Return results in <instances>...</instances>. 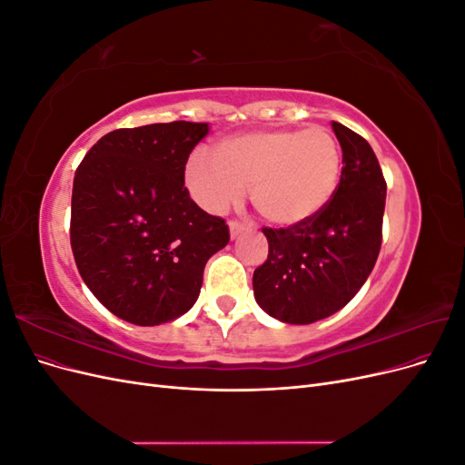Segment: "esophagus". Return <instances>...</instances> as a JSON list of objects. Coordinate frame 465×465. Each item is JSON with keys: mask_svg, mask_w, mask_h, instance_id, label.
Returning a JSON list of instances; mask_svg holds the SVG:
<instances>
[{"mask_svg": "<svg viewBox=\"0 0 465 465\" xmlns=\"http://www.w3.org/2000/svg\"><path fill=\"white\" fill-rule=\"evenodd\" d=\"M248 229V224L241 223V221H229V231H231V238H236L241 232H244Z\"/></svg>", "mask_w": 465, "mask_h": 465, "instance_id": "esophagus-1", "label": "esophagus"}]
</instances>
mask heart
<instances>
[{
    "mask_svg": "<svg viewBox=\"0 0 465 465\" xmlns=\"http://www.w3.org/2000/svg\"><path fill=\"white\" fill-rule=\"evenodd\" d=\"M341 166V147L322 125L265 130L223 139L213 147V159L195 153L186 166V184L211 213L238 203L250 188L252 203L265 221L294 227L331 202Z\"/></svg>",
    "mask_w": 465,
    "mask_h": 465,
    "instance_id": "b5f03b06",
    "label": "heart"
}]
</instances>
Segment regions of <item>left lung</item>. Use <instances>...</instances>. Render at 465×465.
<instances>
[{
	"label": "left lung",
	"mask_w": 465,
	"mask_h": 465,
	"mask_svg": "<svg viewBox=\"0 0 465 465\" xmlns=\"http://www.w3.org/2000/svg\"><path fill=\"white\" fill-rule=\"evenodd\" d=\"M343 151L340 186L331 202L302 224L262 229L270 254L254 272V297L285 323H312L355 297L382 244L386 180L369 142L331 122Z\"/></svg>",
	"instance_id": "1"
}]
</instances>
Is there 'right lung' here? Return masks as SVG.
<instances>
[{"instance_id": "right-lung-1", "label": "right lung", "mask_w": 465, "mask_h": 465, "mask_svg": "<svg viewBox=\"0 0 465 465\" xmlns=\"http://www.w3.org/2000/svg\"><path fill=\"white\" fill-rule=\"evenodd\" d=\"M207 124L171 122L106 134L74 178L72 250L77 270L112 314L159 326L200 297L207 260L229 244L224 219L184 188Z\"/></svg>"}]
</instances>
